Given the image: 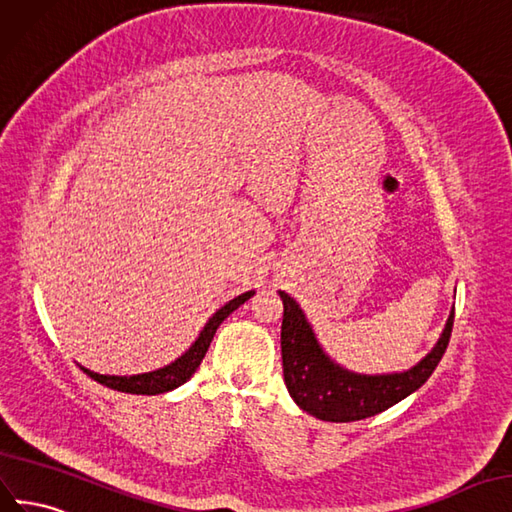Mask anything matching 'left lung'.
<instances>
[{
    "label": "left lung",
    "instance_id": "8db88e82",
    "mask_svg": "<svg viewBox=\"0 0 512 512\" xmlns=\"http://www.w3.org/2000/svg\"><path fill=\"white\" fill-rule=\"evenodd\" d=\"M279 296L283 300L281 354L285 386L304 412L328 422L364 420L410 397L440 364L455 324L452 309L442 339L414 369L392 375H358L345 371L321 352L298 302L285 291H279Z\"/></svg>",
    "mask_w": 512,
    "mask_h": 512
}]
</instances>
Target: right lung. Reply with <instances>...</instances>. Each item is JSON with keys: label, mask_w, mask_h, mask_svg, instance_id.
<instances>
[{"label": "right lung", "mask_w": 512, "mask_h": 512, "mask_svg": "<svg viewBox=\"0 0 512 512\" xmlns=\"http://www.w3.org/2000/svg\"><path fill=\"white\" fill-rule=\"evenodd\" d=\"M255 291H246V294L238 296L229 300L223 309H218L210 321L206 324V328L201 330L199 339L191 345V349L184 356H180L175 362L167 364L165 369H158L152 373H141V375H130V377H122V375H98L94 371H87L83 369L87 375H90L94 382L113 388L118 392H130V394H160V392H167L182 386L186 379H191V375L197 371V367L201 364L203 356H206L208 347L214 339V334L218 330V326L223 324V321L238 309L240 304H244L248 298H251Z\"/></svg>", "instance_id": "1"}]
</instances>
